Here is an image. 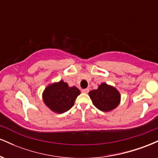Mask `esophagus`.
Returning <instances> with one entry per match:
<instances>
[{
    "instance_id": "esophagus-1",
    "label": "esophagus",
    "mask_w": 158,
    "mask_h": 158,
    "mask_svg": "<svg viewBox=\"0 0 158 158\" xmlns=\"http://www.w3.org/2000/svg\"><path fill=\"white\" fill-rule=\"evenodd\" d=\"M81 92H82V93H85V94H88V92H89V89H88V88L82 89V90H81Z\"/></svg>"
}]
</instances>
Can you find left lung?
<instances>
[{"label": "left lung", "instance_id": "1", "mask_svg": "<svg viewBox=\"0 0 158 158\" xmlns=\"http://www.w3.org/2000/svg\"><path fill=\"white\" fill-rule=\"evenodd\" d=\"M92 102L99 110L110 111L119 105L120 95L114 87L102 83L98 89L89 92Z\"/></svg>", "mask_w": 158, "mask_h": 158}]
</instances>
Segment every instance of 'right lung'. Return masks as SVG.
I'll return each instance as SVG.
<instances>
[{"instance_id":"add662e5","label":"right lung","mask_w":158,"mask_h":158,"mask_svg":"<svg viewBox=\"0 0 158 158\" xmlns=\"http://www.w3.org/2000/svg\"><path fill=\"white\" fill-rule=\"evenodd\" d=\"M80 94L77 87H69L60 81L49 85L43 94L44 102L52 111L61 114L72 108L78 96Z\"/></svg>"}]
</instances>
